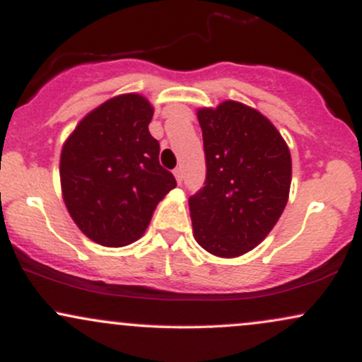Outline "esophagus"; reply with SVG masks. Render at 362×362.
<instances>
[{
    "label": "esophagus",
    "instance_id": "34e87169",
    "mask_svg": "<svg viewBox=\"0 0 362 362\" xmlns=\"http://www.w3.org/2000/svg\"><path fill=\"white\" fill-rule=\"evenodd\" d=\"M173 175H175V180H177V184L180 185V184H182V180H184V172H182V168L178 167V168L173 170Z\"/></svg>",
    "mask_w": 362,
    "mask_h": 362
}]
</instances>
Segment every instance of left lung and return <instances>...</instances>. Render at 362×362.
<instances>
[{"mask_svg": "<svg viewBox=\"0 0 362 362\" xmlns=\"http://www.w3.org/2000/svg\"><path fill=\"white\" fill-rule=\"evenodd\" d=\"M206 185L189 199L195 242L221 259L253 250L289 199L291 153L276 126L253 107L224 100L197 109Z\"/></svg>", "mask_w": 362, "mask_h": 362, "instance_id": "obj_1", "label": "left lung"}]
</instances>
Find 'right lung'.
Masks as SVG:
<instances>
[{
  "label": "right lung",
  "mask_w": 362,
  "mask_h": 362,
  "mask_svg": "<svg viewBox=\"0 0 362 362\" xmlns=\"http://www.w3.org/2000/svg\"><path fill=\"white\" fill-rule=\"evenodd\" d=\"M153 105L122 93L95 107L61 149L59 177L66 209L81 233L103 247H126L146 231L158 202L177 182L158 161L149 134Z\"/></svg>",
  "instance_id": "obj_1"
}]
</instances>
